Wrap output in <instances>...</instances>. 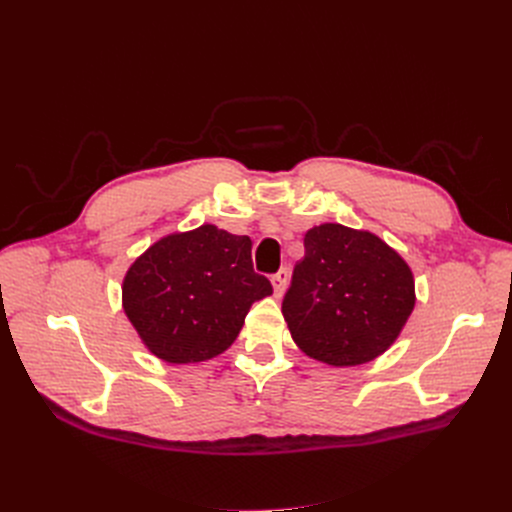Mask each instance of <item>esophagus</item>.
<instances>
[{"mask_svg": "<svg viewBox=\"0 0 512 512\" xmlns=\"http://www.w3.org/2000/svg\"><path fill=\"white\" fill-rule=\"evenodd\" d=\"M288 270L286 267H280V270L272 276V284H274V292H276V297H282L284 294V290H286V284H288Z\"/></svg>", "mask_w": 512, "mask_h": 512, "instance_id": "esophagus-1", "label": "esophagus"}]
</instances>
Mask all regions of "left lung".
I'll use <instances>...</instances> for the list:
<instances>
[{
    "mask_svg": "<svg viewBox=\"0 0 512 512\" xmlns=\"http://www.w3.org/2000/svg\"><path fill=\"white\" fill-rule=\"evenodd\" d=\"M415 307L411 267L382 238L340 224L305 234L282 313L301 351L334 367L380 357Z\"/></svg>",
    "mask_w": 512,
    "mask_h": 512,
    "instance_id": "8db88e82",
    "label": "left lung"
}]
</instances>
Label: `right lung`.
Instances as JSON below:
<instances>
[{"mask_svg":"<svg viewBox=\"0 0 512 512\" xmlns=\"http://www.w3.org/2000/svg\"><path fill=\"white\" fill-rule=\"evenodd\" d=\"M253 242L203 224L151 245L130 265L122 305L149 351L168 363L218 357L272 284L255 274Z\"/></svg>","mask_w":512,"mask_h":512,"instance_id":"1","label":"right lung"}]
</instances>
